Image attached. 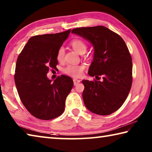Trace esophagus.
<instances>
[{"label": "esophagus", "mask_w": 152, "mask_h": 152, "mask_svg": "<svg viewBox=\"0 0 152 152\" xmlns=\"http://www.w3.org/2000/svg\"><path fill=\"white\" fill-rule=\"evenodd\" d=\"M73 81H74V86L77 85V84L80 83V80H77V79H74Z\"/></svg>", "instance_id": "1"}]
</instances>
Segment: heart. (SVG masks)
I'll return each instance as SVG.
<instances>
[{
    "mask_svg": "<svg viewBox=\"0 0 152 152\" xmlns=\"http://www.w3.org/2000/svg\"><path fill=\"white\" fill-rule=\"evenodd\" d=\"M71 45L74 50L79 53L85 52L86 50V45L83 41L80 39H74L71 42ZM64 57V49L61 47L58 49L56 54L58 61H61ZM84 67L81 66L70 65L64 69V72L73 77H80L82 74Z\"/></svg>",
    "mask_w": 152,
    "mask_h": 152,
    "instance_id": "heart-1",
    "label": "heart"
}]
</instances>
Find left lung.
I'll list each match as a JSON object with an SVG mask.
<instances>
[{
  "mask_svg": "<svg viewBox=\"0 0 152 152\" xmlns=\"http://www.w3.org/2000/svg\"><path fill=\"white\" fill-rule=\"evenodd\" d=\"M72 33L94 48L88 74L96 80H82L84 103L95 114H111L124 103L132 87V59L127 45L119 35L104 26L76 28ZM100 75L102 81L97 80Z\"/></svg>",
  "mask_w": 152,
  "mask_h": 152,
  "instance_id": "8db88e82",
  "label": "left lung"
}]
</instances>
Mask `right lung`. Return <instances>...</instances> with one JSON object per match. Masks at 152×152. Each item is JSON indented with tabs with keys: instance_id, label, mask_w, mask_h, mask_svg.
<instances>
[{
	"instance_id": "1",
	"label": "right lung",
	"mask_w": 152,
	"mask_h": 152,
	"mask_svg": "<svg viewBox=\"0 0 152 152\" xmlns=\"http://www.w3.org/2000/svg\"><path fill=\"white\" fill-rule=\"evenodd\" d=\"M66 31L31 37L17 58L15 82L20 101L31 114L42 120L62 114L65 101L72 88L70 77L61 75L52 82L47 77L56 69L58 49L68 37Z\"/></svg>"
}]
</instances>
